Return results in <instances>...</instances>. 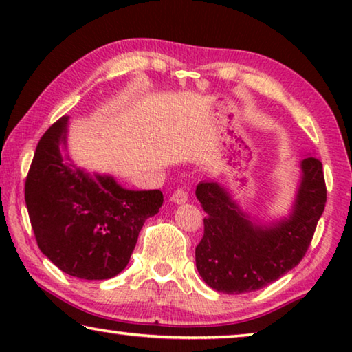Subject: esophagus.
I'll return each mask as SVG.
<instances>
[{"label": "esophagus", "mask_w": 352, "mask_h": 352, "mask_svg": "<svg viewBox=\"0 0 352 352\" xmlns=\"http://www.w3.org/2000/svg\"><path fill=\"white\" fill-rule=\"evenodd\" d=\"M188 192L184 189H177L174 194H172V197H170V200L172 201H175V204H184V201H188Z\"/></svg>", "instance_id": "1"}]
</instances>
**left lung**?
Masks as SVG:
<instances>
[{"label":"left lung","instance_id":"8db88e82","mask_svg":"<svg viewBox=\"0 0 352 352\" xmlns=\"http://www.w3.org/2000/svg\"><path fill=\"white\" fill-rule=\"evenodd\" d=\"M301 170L294 211L272 226L254 225L219 183L197 184L195 195L206 217L204 237L195 247V265L210 287L223 294H248L300 264L326 205L320 160L305 158Z\"/></svg>","mask_w":352,"mask_h":352}]
</instances>
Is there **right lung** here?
<instances>
[{
    "label": "right lung",
    "instance_id": "right-lung-1",
    "mask_svg": "<svg viewBox=\"0 0 352 352\" xmlns=\"http://www.w3.org/2000/svg\"><path fill=\"white\" fill-rule=\"evenodd\" d=\"M68 116L41 136L25 183L35 241L47 259L79 279H109L126 269L162 190H129L115 178L76 168L67 148Z\"/></svg>",
    "mask_w": 352,
    "mask_h": 352
}]
</instances>
